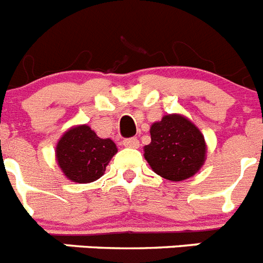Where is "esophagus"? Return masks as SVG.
<instances>
[{"label":"esophagus","instance_id":"1","mask_svg":"<svg viewBox=\"0 0 263 263\" xmlns=\"http://www.w3.org/2000/svg\"><path fill=\"white\" fill-rule=\"evenodd\" d=\"M122 145L125 146V147H130V148H137L139 146V142L138 139L137 138H126L122 141Z\"/></svg>","mask_w":263,"mask_h":263}]
</instances>
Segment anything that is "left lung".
Segmentation results:
<instances>
[{
    "label": "left lung",
    "instance_id": "8db88e82",
    "mask_svg": "<svg viewBox=\"0 0 263 263\" xmlns=\"http://www.w3.org/2000/svg\"><path fill=\"white\" fill-rule=\"evenodd\" d=\"M152 142L143 147L145 159L162 178L182 182L205 162L206 145L201 132L180 115H167L150 127Z\"/></svg>",
    "mask_w": 263,
    "mask_h": 263
}]
</instances>
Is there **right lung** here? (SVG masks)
Listing matches in <instances>:
<instances>
[{
    "mask_svg": "<svg viewBox=\"0 0 263 263\" xmlns=\"http://www.w3.org/2000/svg\"><path fill=\"white\" fill-rule=\"evenodd\" d=\"M57 160L63 174L75 183H90L104 175L117 146L100 138L88 125L71 127L57 145Z\"/></svg>",
    "mask_w": 263,
    "mask_h": 263,
    "instance_id": "right-lung-1",
    "label": "right lung"
}]
</instances>
